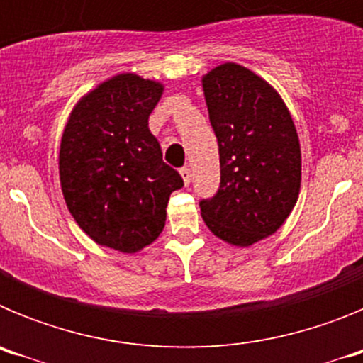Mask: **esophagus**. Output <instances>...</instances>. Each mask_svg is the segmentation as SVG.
I'll return each mask as SVG.
<instances>
[{
  "instance_id": "obj_1",
  "label": "esophagus",
  "mask_w": 363,
  "mask_h": 363,
  "mask_svg": "<svg viewBox=\"0 0 363 363\" xmlns=\"http://www.w3.org/2000/svg\"><path fill=\"white\" fill-rule=\"evenodd\" d=\"M179 174H182V178H184V184H185V185L191 184L192 174H191V169H189V167H184V169L179 171Z\"/></svg>"
}]
</instances>
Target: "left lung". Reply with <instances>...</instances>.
<instances>
[{
    "mask_svg": "<svg viewBox=\"0 0 363 363\" xmlns=\"http://www.w3.org/2000/svg\"><path fill=\"white\" fill-rule=\"evenodd\" d=\"M220 150V189L200 201L211 233L249 247L277 233L300 194L301 152L289 108L258 74L223 63L201 78Z\"/></svg>",
    "mask_w": 363,
    "mask_h": 363,
    "instance_id": "obj_1",
    "label": "left lung"
}]
</instances>
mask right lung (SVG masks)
I'll use <instances>...</instances> for the list:
<instances>
[{"mask_svg":"<svg viewBox=\"0 0 363 363\" xmlns=\"http://www.w3.org/2000/svg\"><path fill=\"white\" fill-rule=\"evenodd\" d=\"M163 85L125 72L99 83L70 112L60 145V182L76 223L98 245L138 252L165 227L184 179L163 162L149 116Z\"/></svg>","mask_w":363,"mask_h":363,"instance_id":"obj_1","label":"right lung"}]
</instances>
